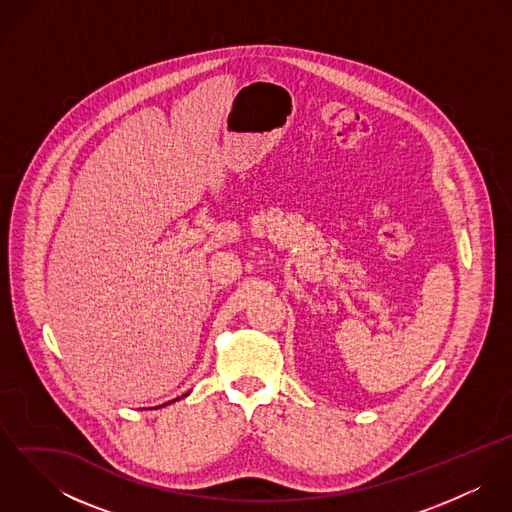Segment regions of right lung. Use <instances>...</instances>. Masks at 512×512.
<instances>
[{"label": "right lung", "instance_id": "obj_1", "mask_svg": "<svg viewBox=\"0 0 512 512\" xmlns=\"http://www.w3.org/2000/svg\"><path fill=\"white\" fill-rule=\"evenodd\" d=\"M187 394H189V392H187ZM187 394H183V396H181V398H185V396H187ZM181 398H175V400H181ZM175 400H171V402H175ZM171 402H167V404H171ZM167 404H161V406H155V410H157V408H163V406H167Z\"/></svg>", "mask_w": 512, "mask_h": 512}]
</instances>
